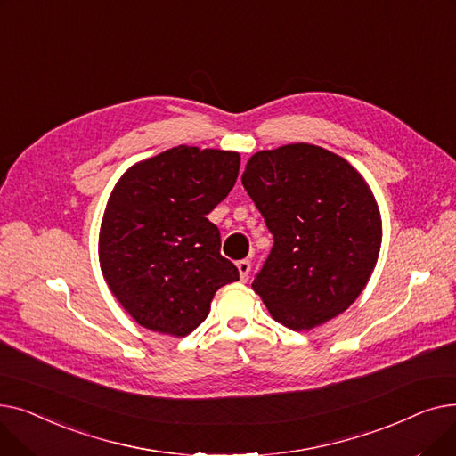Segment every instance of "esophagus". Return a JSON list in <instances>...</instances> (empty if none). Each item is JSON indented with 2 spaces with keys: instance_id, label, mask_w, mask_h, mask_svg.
Returning <instances> with one entry per match:
<instances>
[{
  "instance_id": "obj_1",
  "label": "esophagus",
  "mask_w": 456,
  "mask_h": 456,
  "mask_svg": "<svg viewBox=\"0 0 456 456\" xmlns=\"http://www.w3.org/2000/svg\"><path fill=\"white\" fill-rule=\"evenodd\" d=\"M236 268H238V273H240V279H242V281H248V279H249V272H251V262H249V260L236 262Z\"/></svg>"
}]
</instances>
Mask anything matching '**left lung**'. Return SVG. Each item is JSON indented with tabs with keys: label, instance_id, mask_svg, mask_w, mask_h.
Here are the masks:
<instances>
[{
	"label": "left lung",
	"instance_id": "obj_1",
	"mask_svg": "<svg viewBox=\"0 0 456 456\" xmlns=\"http://www.w3.org/2000/svg\"><path fill=\"white\" fill-rule=\"evenodd\" d=\"M242 184L273 234L253 290L275 322L310 330L342 314L375 270L382 220L366 179L314 143L255 153Z\"/></svg>",
	"mask_w": 456,
	"mask_h": 456
}]
</instances>
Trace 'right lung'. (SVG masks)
I'll return each instance as SVG.
<instances>
[{
  "label": "right lung",
  "instance_id": "obj_1",
  "mask_svg": "<svg viewBox=\"0 0 456 456\" xmlns=\"http://www.w3.org/2000/svg\"><path fill=\"white\" fill-rule=\"evenodd\" d=\"M240 155L177 146L133 164L114 184L100 227L109 290L142 327L183 338L214 294L238 281L207 214L232 190Z\"/></svg>",
  "mask_w": 456,
  "mask_h": 456
}]
</instances>
